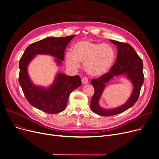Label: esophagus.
I'll list each match as a JSON object with an SVG mask.
<instances>
[{
  "instance_id": "1",
  "label": "esophagus",
  "mask_w": 159,
  "mask_h": 159,
  "mask_svg": "<svg viewBox=\"0 0 159 159\" xmlns=\"http://www.w3.org/2000/svg\"><path fill=\"white\" fill-rule=\"evenodd\" d=\"M81 80H82V83L83 84H88V79L86 77H82Z\"/></svg>"
}]
</instances>
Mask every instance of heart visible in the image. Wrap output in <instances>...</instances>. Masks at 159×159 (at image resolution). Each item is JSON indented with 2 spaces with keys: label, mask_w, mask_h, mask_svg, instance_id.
<instances>
[{
  "label": "heart",
  "mask_w": 159,
  "mask_h": 159,
  "mask_svg": "<svg viewBox=\"0 0 159 159\" xmlns=\"http://www.w3.org/2000/svg\"><path fill=\"white\" fill-rule=\"evenodd\" d=\"M115 59V51L108 44L91 40H80L72 47V52L65 55L66 66L72 70L79 68L80 62H84L86 72L91 76H101L110 69Z\"/></svg>",
  "instance_id": "1"
}]
</instances>
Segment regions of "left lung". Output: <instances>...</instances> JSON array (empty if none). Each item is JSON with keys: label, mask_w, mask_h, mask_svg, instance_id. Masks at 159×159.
Masks as SVG:
<instances>
[{"label": "left lung", "mask_w": 159, "mask_h": 159, "mask_svg": "<svg viewBox=\"0 0 159 159\" xmlns=\"http://www.w3.org/2000/svg\"><path fill=\"white\" fill-rule=\"evenodd\" d=\"M117 47L118 54L116 62L107 73L98 79L91 80L95 93L90 102L91 109L94 113L104 116L121 113L134 105L139 97L140 91L144 82L143 63L135 50L129 44L110 40ZM125 74L130 80L134 89L129 101L124 105L114 109L105 110L98 104V101L105 87V84L113 76Z\"/></svg>", "instance_id": "left-lung-1"}]
</instances>
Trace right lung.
Instances as JSON below:
<instances>
[{"instance_id":"add662e5","label":"right lung","mask_w":159,"mask_h":159,"mask_svg":"<svg viewBox=\"0 0 159 159\" xmlns=\"http://www.w3.org/2000/svg\"><path fill=\"white\" fill-rule=\"evenodd\" d=\"M74 37H48L37 41L26 49L20 59L19 82L24 96L31 106L44 112L55 114L64 111L71 91L81 86L80 77L58 73L53 84L44 88L33 84L28 73V65L37 54L52 55L56 58L58 65L62 64L66 48Z\"/></svg>"}]
</instances>
